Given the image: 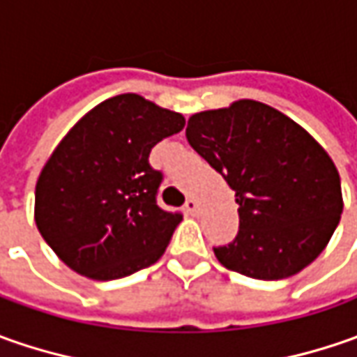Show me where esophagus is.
<instances>
[{"label": "esophagus", "instance_id": "esophagus-1", "mask_svg": "<svg viewBox=\"0 0 357 357\" xmlns=\"http://www.w3.org/2000/svg\"><path fill=\"white\" fill-rule=\"evenodd\" d=\"M185 211L188 214H192V216H197V214H199V202L195 199H188L185 204Z\"/></svg>", "mask_w": 357, "mask_h": 357}]
</instances>
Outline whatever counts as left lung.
<instances>
[{"mask_svg": "<svg viewBox=\"0 0 357 357\" xmlns=\"http://www.w3.org/2000/svg\"><path fill=\"white\" fill-rule=\"evenodd\" d=\"M186 139L238 202L236 238L214 248L222 266L282 280L320 256L344 200L334 160L308 130L268 105L242 99L192 115Z\"/></svg>", "mask_w": 357, "mask_h": 357, "instance_id": "left-lung-1", "label": "left lung"}]
</instances>
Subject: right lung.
Returning <instances> with one entry per match:
<instances>
[{"label": "right lung", "instance_id": "right-lung-1", "mask_svg": "<svg viewBox=\"0 0 357 357\" xmlns=\"http://www.w3.org/2000/svg\"><path fill=\"white\" fill-rule=\"evenodd\" d=\"M183 127L181 113L125 93L63 137L35 185V225L71 270L117 280L165 254L183 214L157 204L162 174L149 155Z\"/></svg>", "mask_w": 357, "mask_h": 357}]
</instances>
